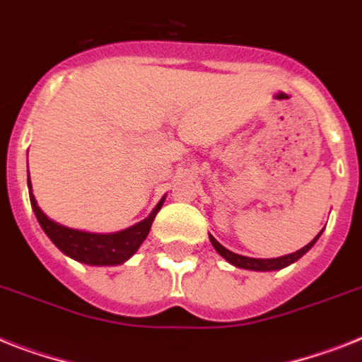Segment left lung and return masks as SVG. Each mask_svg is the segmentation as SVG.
I'll list each match as a JSON object with an SVG mask.
<instances>
[{"mask_svg": "<svg viewBox=\"0 0 362 362\" xmlns=\"http://www.w3.org/2000/svg\"><path fill=\"white\" fill-rule=\"evenodd\" d=\"M320 235H322V231L318 233V235H316V237L313 238L309 244H307V246H303L301 250H298V252L288 253V255H283V257H276V259H253V257L238 255V253L229 252L228 247H223L222 244H220V242L213 237V235H209V238H211V244L214 246V250H216V252L220 253L223 259H226V261L231 262L233 267L244 268V270H253V272H272V270H281V268L288 267V264H292V262L298 261L301 255H305L310 247L315 246V242L318 240V237H320Z\"/></svg>", "mask_w": 362, "mask_h": 362, "instance_id": "obj_1", "label": "left lung"}]
</instances>
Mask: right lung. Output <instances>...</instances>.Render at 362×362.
I'll return each mask as SVG.
<instances>
[{"instance_id":"right-lung-1","label":"right lung","mask_w":362,"mask_h":362,"mask_svg":"<svg viewBox=\"0 0 362 362\" xmlns=\"http://www.w3.org/2000/svg\"><path fill=\"white\" fill-rule=\"evenodd\" d=\"M27 187H29V199H31L35 216H37L44 233L49 237V240L64 255L71 257L83 264H92V267H116V264L127 261L139 250L140 244L146 240L149 229H151V223H153L155 216L160 211L164 202V198L160 199L157 207L151 211V214L144 218L142 222L134 223L124 231L100 235V233L79 231V229H71L53 222L52 218H47L37 205V199L33 196L31 179H27Z\"/></svg>"}]
</instances>
